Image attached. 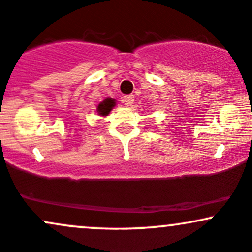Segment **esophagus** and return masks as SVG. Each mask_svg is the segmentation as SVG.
I'll return each mask as SVG.
<instances>
[{
  "label": "esophagus",
  "mask_w": 252,
  "mask_h": 252,
  "mask_svg": "<svg viewBox=\"0 0 252 252\" xmlns=\"http://www.w3.org/2000/svg\"><path fill=\"white\" fill-rule=\"evenodd\" d=\"M123 102L126 106H131L132 103H134V96L132 94H126V96L123 97Z\"/></svg>",
  "instance_id": "obj_1"
}]
</instances>
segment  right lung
I'll use <instances>...</instances> for the list:
<instances>
[{
  "mask_svg": "<svg viewBox=\"0 0 252 252\" xmlns=\"http://www.w3.org/2000/svg\"><path fill=\"white\" fill-rule=\"evenodd\" d=\"M116 105V100L112 99V98H106L103 102H100L97 106V111L100 116H108L111 111L112 108Z\"/></svg>",
  "mask_w": 252,
  "mask_h": 252,
  "instance_id": "obj_1",
  "label": "right lung"
}]
</instances>
